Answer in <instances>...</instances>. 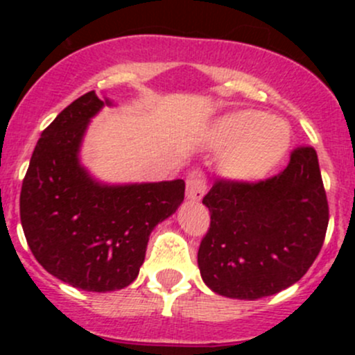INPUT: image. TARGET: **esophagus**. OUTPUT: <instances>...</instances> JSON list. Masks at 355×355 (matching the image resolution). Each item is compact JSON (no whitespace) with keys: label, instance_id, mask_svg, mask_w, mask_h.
I'll list each match as a JSON object with an SVG mask.
<instances>
[{"label":"esophagus","instance_id":"esophagus-1","mask_svg":"<svg viewBox=\"0 0 355 355\" xmlns=\"http://www.w3.org/2000/svg\"><path fill=\"white\" fill-rule=\"evenodd\" d=\"M206 194V177L202 171H191L185 184V196L192 202H199Z\"/></svg>","mask_w":355,"mask_h":355}]
</instances>
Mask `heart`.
Listing matches in <instances>:
<instances>
[{
	"label": "heart",
	"instance_id": "1",
	"mask_svg": "<svg viewBox=\"0 0 355 355\" xmlns=\"http://www.w3.org/2000/svg\"><path fill=\"white\" fill-rule=\"evenodd\" d=\"M288 144L287 125L254 110L234 111L221 116L209 137L214 151H225L220 157L221 175L239 184H250L266 177L284 159Z\"/></svg>",
	"mask_w": 355,
	"mask_h": 355
}]
</instances>
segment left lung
Segmentation results:
<instances>
[{
	"label": "left lung",
	"instance_id": "left-lung-1",
	"mask_svg": "<svg viewBox=\"0 0 355 355\" xmlns=\"http://www.w3.org/2000/svg\"><path fill=\"white\" fill-rule=\"evenodd\" d=\"M202 204L211 227L198 252L200 277L230 299H263L297 284L327 234L328 202L313 148L295 149L288 166L264 182H216Z\"/></svg>",
	"mask_w": 355,
	"mask_h": 355
}]
</instances>
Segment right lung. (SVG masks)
<instances>
[{"label":"right lung","mask_w":355,"mask_h":355,"mask_svg":"<svg viewBox=\"0 0 355 355\" xmlns=\"http://www.w3.org/2000/svg\"><path fill=\"white\" fill-rule=\"evenodd\" d=\"M116 106L94 91L75 99L41 134L20 192V221L42 268L87 292L137 278L149 235L184 202L185 182L99 180L80 159L92 118Z\"/></svg>","instance_id":"1"}]
</instances>
